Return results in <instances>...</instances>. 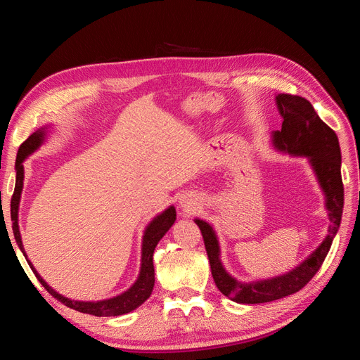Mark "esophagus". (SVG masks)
Wrapping results in <instances>:
<instances>
[{
  "instance_id": "obj_1",
  "label": "esophagus",
  "mask_w": 360,
  "mask_h": 360,
  "mask_svg": "<svg viewBox=\"0 0 360 360\" xmlns=\"http://www.w3.org/2000/svg\"><path fill=\"white\" fill-rule=\"evenodd\" d=\"M180 204H181V207H184V210H189L192 207V202L189 200H181Z\"/></svg>"
}]
</instances>
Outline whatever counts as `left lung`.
Returning a JSON list of instances; mask_svg holds the SVG:
<instances>
[{
  "instance_id": "1",
  "label": "left lung",
  "mask_w": 360,
  "mask_h": 360,
  "mask_svg": "<svg viewBox=\"0 0 360 360\" xmlns=\"http://www.w3.org/2000/svg\"><path fill=\"white\" fill-rule=\"evenodd\" d=\"M276 105L284 122L281 130L274 134V144L278 150L290 155L309 158L326 195V209L330 221L329 234L300 266L288 274L257 282H240L224 269L219 258V243L213 228L201 219H195L204 238L216 287L224 296L237 303H266L302 290L320 270L341 224L344 186L341 179V148L336 134L323 122L304 97L278 94Z\"/></svg>"
}]
</instances>
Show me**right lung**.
Listing matches in <instances>:
<instances>
[{
	"instance_id": "1",
	"label": "right lung",
	"mask_w": 360,
	"mask_h": 360,
	"mask_svg": "<svg viewBox=\"0 0 360 360\" xmlns=\"http://www.w3.org/2000/svg\"><path fill=\"white\" fill-rule=\"evenodd\" d=\"M45 139V129H40L37 132L30 135L22 144H20L16 156V184H15V192L12 195V201H10V216H12V228L13 234L16 238V243L19 249L24 252L22 246V238H20L19 233V225H18V210H19V200H20V192H22L24 186V165L22 162L27 156H30L32 151H36ZM174 221H176V209L174 207H168V209L162 214L156 216L153 221H151L147 226L143 238V257H141V271L135 284L130 287L123 294H120L117 297L101 300V302H78V300H70L68 297H63L61 294L53 291L41 276L37 274L36 269L28 261L31 270L34 271L36 278L39 279L40 284L45 287V290L51 294L52 297H56L58 302L66 304L68 308H72L75 311H79L84 314L96 315V317H117V315H123L130 311L136 309L141 307L148 297L151 291H153L155 285V266H153V252L155 248L159 243L160 238L165 236V233L172 226ZM25 255V252H24Z\"/></svg>"
}]
</instances>
